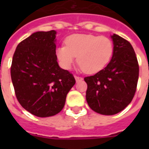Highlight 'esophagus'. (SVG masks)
I'll return each instance as SVG.
<instances>
[{
	"label": "esophagus",
	"instance_id": "esophagus-1",
	"mask_svg": "<svg viewBox=\"0 0 149 149\" xmlns=\"http://www.w3.org/2000/svg\"><path fill=\"white\" fill-rule=\"evenodd\" d=\"M74 77H75V80H76V81H77V82H78V81H81L83 80V78L81 77H77V76H75Z\"/></svg>",
	"mask_w": 149,
	"mask_h": 149
}]
</instances>
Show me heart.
<instances>
[{
    "mask_svg": "<svg viewBox=\"0 0 149 149\" xmlns=\"http://www.w3.org/2000/svg\"><path fill=\"white\" fill-rule=\"evenodd\" d=\"M66 45L58 47L56 55L60 65L69 69L77 56L80 67L94 74L106 67L113 54V44L106 37L92 34H72L65 40Z\"/></svg>",
    "mask_w": 149,
    "mask_h": 149,
    "instance_id": "1",
    "label": "heart"
}]
</instances>
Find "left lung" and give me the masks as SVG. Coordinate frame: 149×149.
Segmentation results:
<instances>
[{"label": "left lung", "instance_id": "obj_1", "mask_svg": "<svg viewBox=\"0 0 149 149\" xmlns=\"http://www.w3.org/2000/svg\"><path fill=\"white\" fill-rule=\"evenodd\" d=\"M113 54L105 68L84 77L86 100L91 109L102 115H114L125 109L134 97L139 65L132 46L116 34L111 36Z\"/></svg>", "mask_w": 149, "mask_h": 149}]
</instances>
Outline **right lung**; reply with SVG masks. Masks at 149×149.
<instances>
[{
    "instance_id": "1",
    "label": "right lung",
    "mask_w": 149,
    "mask_h": 149,
    "mask_svg": "<svg viewBox=\"0 0 149 149\" xmlns=\"http://www.w3.org/2000/svg\"><path fill=\"white\" fill-rule=\"evenodd\" d=\"M55 30L36 32L22 40L13 54L12 82L21 105L31 114L48 117L65 106L74 77L59 66Z\"/></svg>"
}]
</instances>
